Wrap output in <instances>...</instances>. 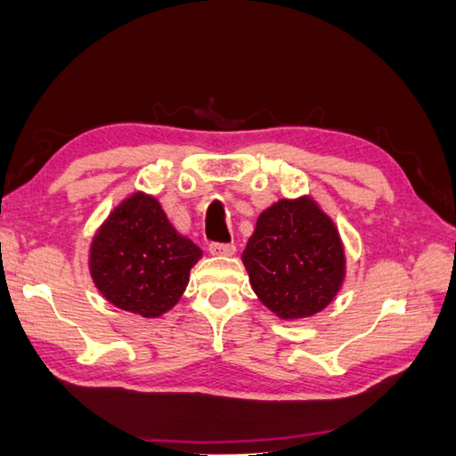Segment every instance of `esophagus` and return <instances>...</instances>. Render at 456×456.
Returning <instances> with one entry per match:
<instances>
[{"instance_id": "esophagus-1", "label": "esophagus", "mask_w": 456, "mask_h": 456, "mask_svg": "<svg viewBox=\"0 0 456 456\" xmlns=\"http://www.w3.org/2000/svg\"><path fill=\"white\" fill-rule=\"evenodd\" d=\"M209 253L215 256H229L235 253V245L233 243H209Z\"/></svg>"}]
</instances>
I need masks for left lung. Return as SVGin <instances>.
Listing matches in <instances>:
<instances>
[{
  "label": "left lung",
  "mask_w": 456,
  "mask_h": 456,
  "mask_svg": "<svg viewBox=\"0 0 456 456\" xmlns=\"http://www.w3.org/2000/svg\"><path fill=\"white\" fill-rule=\"evenodd\" d=\"M253 291L281 319H303L335 299L345 277L337 229L309 197L281 200L256 219L243 251Z\"/></svg>",
  "instance_id": "obj_1"
}]
</instances>
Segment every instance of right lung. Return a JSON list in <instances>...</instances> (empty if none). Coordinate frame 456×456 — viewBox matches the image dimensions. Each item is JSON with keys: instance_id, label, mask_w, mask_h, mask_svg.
Here are the masks:
<instances>
[{"instance_id": "1", "label": "right lung", "mask_w": 456, "mask_h": 456, "mask_svg": "<svg viewBox=\"0 0 456 456\" xmlns=\"http://www.w3.org/2000/svg\"><path fill=\"white\" fill-rule=\"evenodd\" d=\"M200 256V247L177 233L159 201L135 193L97 231L89 269L107 301L153 319L179 301Z\"/></svg>"}]
</instances>
